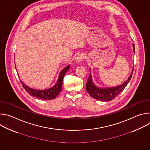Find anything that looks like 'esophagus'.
I'll return each instance as SVG.
<instances>
[{
	"label": "esophagus",
	"instance_id": "obj_1",
	"mask_svg": "<svg viewBox=\"0 0 150 150\" xmlns=\"http://www.w3.org/2000/svg\"><path fill=\"white\" fill-rule=\"evenodd\" d=\"M84 59H85V56L83 54H79L76 58V62L79 64L83 61Z\"/></svg>",
	"mask_w": 150,
	"mask_h": 150
}]
</instances>
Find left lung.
I'll list each match as a JSON object with an SVG mask.
<instances>
[{
  "mask_svg": "<svg viewBox=\"0 0 150 150\" xmlns=\"http://www.w3.org/2000/svg\"><path fill=\"white\" fill-rule=\"evenodd\" d=\"M134 52L135 53V45L132 44ZM134 69V68H133ZM133 69L131 75L128 78V79L123 82L122 84L119 85V86L110 88H99L93 83L92 80V76L90 72L88 79L86 83V90L93 98L97 99L100 101H109L114 99L120 93L124 90L127 83H129L131 80L132 74H133Z\"/></svg>",
  "mask_w": 150,
  "mask_h": 150,
  "instance_id": "8db88e82",
  "label": "left lung"
}]
</instances>
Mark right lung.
<instances>
[{"instance_id":"add662e5","label":"right lung","mask_w":150,"mask_h":150,"mask_svg":"<svg viewBox=\"0 0 150 150\" xmlns=\"http://www.w3.org/2000/svg\"><path fill=\"white\" fill-rule=\"evenodd\" d=\"M70 68V65L66 67L65 68L63 69V70L60 72L57 81L56 83L53 85V86L49 89L44 90H37L35 89L31 88L24 83L23 81H21L22 83L24 88L26 90V91L31 96L35 97L41 100H49L55 98L60 93L62 88V82L64 75L67 72Z\"/></svg>"}]
</instances>
